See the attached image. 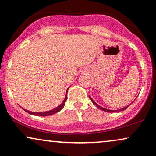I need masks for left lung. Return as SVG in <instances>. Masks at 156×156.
<instances>
[{
    "mask_svg": "<svg viewBox=\"0 0 156 156\" xmlns=\"http://www.w3.org/2000/svg\"><path fill=\"white\" fill-rule=\"evenodd\" d=\"M89 98H90L91 99V101H92V103L93 104H94L96 105L97 107H98V108H100V109H101V110H103V111H104V112H120V111H124V110H125V109H126L127 108H128V106H129V105H127V106H125V107H124V108H121V109H119V110H108V109H106V108H103V107H101V106H100V105H98V104H97V103H95V102H94V101H93V100L92 99V98H91L90 96H89Z\"/></svg>",
    "mask_w": 156,
    "mask_h": 156,
    "instance_id": "left-lung-1",
    "label": "left lung"
}]
</instances>
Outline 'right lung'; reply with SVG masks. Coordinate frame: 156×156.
Segmentation results:
<instances>
[{
  "label": "right lung",
  "mask_w": 156,
  "mask_h": 156,
  "mask_svg": "<svg viewBox=\"0 0 156 156\" xmlns=\"http://www.w3.org/2000/svg\"><path fill=\"white\" fill-rule=\"evenodd\" d=\"M67 92H66L65 98H64L63 103H62L60 105H58V106L57 107V108L53 109V110L48 111V112H30V111L26 110V109H24V110L26 111L27 113H28V114H32V115L39 116V117H47V116L52 115V114H55V113L58 112H59V111H61L62 108H63V107L64 106V103H65V101H67Z\"/></svg>",
  "instance_id": "add662e5"
}]
</instances>
